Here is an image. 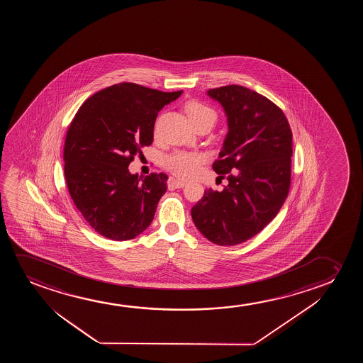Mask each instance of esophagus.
Wrapping results in <instances>:
<instances>
[{"instance_id": "1", "label": "esophagus", "mask_w": 363, "mask_h": 363, "mask_svg": "<svg viewBox=\"0 0 363 363\" xmlns=\"http://www.w3.org/2000/svg\"><path fill=\"white\" fill-rule=\"evenodd\" d=\"M186 182L184 181H179L177 179H169V187H174V189H184V186H186Z\"/></svg>"}]
</instances>
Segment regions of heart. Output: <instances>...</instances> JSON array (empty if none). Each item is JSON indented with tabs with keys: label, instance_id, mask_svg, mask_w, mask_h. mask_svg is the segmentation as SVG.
<instances>
[{
	"label": "heart",
	"instance_id": "b5f03b06",
	"mask_svg": "<svg viewBox=\"0 0 363 363\" xmlns=\"http://www.w3.org/2000/svg\"><path fill=\"white\" fill-rule=\"evenodd\" d=\"M184 110L187 113L189 121L197 129L202 125H212L217 123L218 115L217 111L199 100H191L184 105ZM206 161V156L199 152H186L177 151L169 155L166 160V166L172 174L179 176L181 179H191L199 174L201 166Z\"/></svg>",
	"mask_w": 363,
	"mask_h": 363
}]
</instances>
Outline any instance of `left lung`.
<instances>
[{
	"label": "left lung",
	"instance_id": "1",
	"mask_svg": "<svg viewBox=\"0 0 363 363\" xmlns=\"http://www.w3.org/2000/svg\"><path fill=\"white\" fill-rule=\"evenodd\" d=\"M207 94L228 118V134L213 162L228 184L206 189L191 216L209 242L237 245L263 230L288 197L293 133L283 110L254 90L225 85Z\"/></svg>",
	"mask_w": 363,
	"mask_h": 363
}]
</instances>
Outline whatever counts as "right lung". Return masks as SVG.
Instances as JSON below:
<instances>
[{
    "label": "right lung",
    "mask_w": 363,
    "mask_h": 363,
    "mask_svg": "<svg viewBox=\"0 0 363 363\" xmlns=\"http://www.w3.org/2000/svg\"><path fill=\"white\" fill-rule=\"evenodd\" d=\"M181 94L120 83L91 95L72 120L65 181L75 207L105 238L134 239L152 222L169 177L154 172L141 179L129 164L152 144L160 110Z\"/></svg>",
    "instance_id": "add662e5"
}]
</instances>
